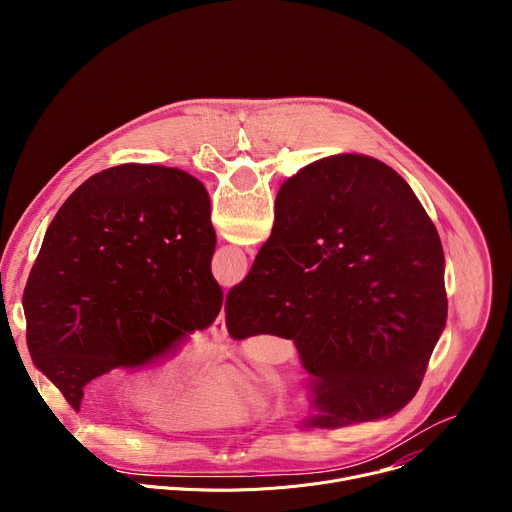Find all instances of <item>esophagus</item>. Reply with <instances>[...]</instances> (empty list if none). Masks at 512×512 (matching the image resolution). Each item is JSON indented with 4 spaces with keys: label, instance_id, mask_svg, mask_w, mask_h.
Masks as SVG:
<instances>
[{
    "label": "esophagus",
    "instance_id": "1",
    "mask_svg": "<svg viewBox=\"0 0 512 512\" xmlns=\"http://www.w3.org/2000/svg\"><path fill=\"white\" fill-rule=\"evenodd\" d=\"M212 336L216 340H225L227 338V322H225V310H221V314H218L214 326H212Z\"/></svg>",
    "mask_w": 512,
    "mask_h": 512
}]
</instances>
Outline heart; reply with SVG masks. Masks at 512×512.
<instances>
[{"instance_id": "1", "label": "heart", "mask_w": 512, "mask_h": 512, "mask_svg": "<svg viewBox=\"0 0 512 512\" xmlns=\"http://www.w3.org/2000/svg\"><path fill=\"white\" fill-rule=\"evenodd\" d=\"M168 385L170 377L164 369L148 371L131 383L127 397L139 409L152 407L164 398ZM243 409L245 389L241 383L231 375H212L166 397L154 407L152 421L164 429L190 431L235 421Z\"/></svg>"}]
</instances>
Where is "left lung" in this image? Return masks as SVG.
<instances>
[{"mask_svg":"<svg viewBox=\"0 0 512 512\" xmlns=\"http://www.w3.org/2000/svg\"><path fill=\"white\" fill-rule=\"evenodd\" d=\"M214 247L190 174L123 164L91 176L56 212L24 289L34 367L79 411L89 381L178 352L221 312Z\"/></svg>","mask_w":512,"mask_h":512,"instance_id":"obj_1","label":"left lung"}]
</instances>
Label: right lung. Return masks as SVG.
<instances>
[{
    "instance_id": "add662e5",
    "label": "right lung",
    "mask_w": 512,
    "mask_h": 512,
    "mask_svg": "<svg viewBox=\"0 0 512 512\" xmlns=\"http://www.w3.org/2000/svg\"><path fill=\"white\" fill-rule=\"evenodd\" d=\"M440 235L409 184L367 156H332L277 192L271 237L229 291L231 338L294 340L314 377L308 425L401 411L448 320Z\"/></svg>"
}]
</instances>
